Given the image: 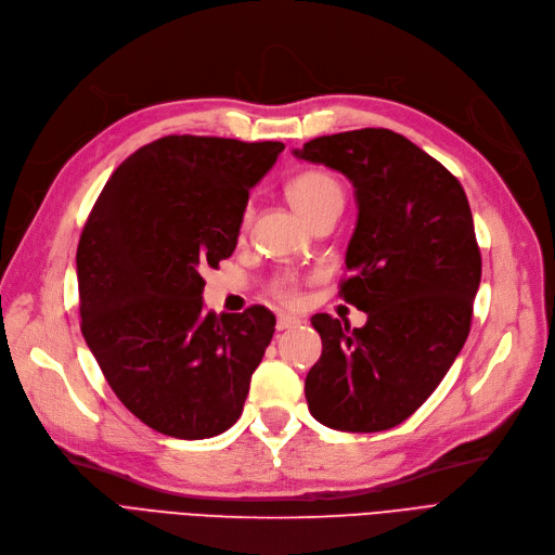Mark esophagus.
I'll return each mask as SVG.
<instances>
[{
  "mask_svg": "<svg viewBox=\"0 0 555 555\" xmlns=\"http://www.w3.org/2000/svg\"><path fill=\"white\" fill-rule=\"evenodd\" d=\"M296 325H300V319L289 314H278V330H292Z\"/></svg>",
  "mask_w": 555,
  "mask_h": 555,
  "instance_id": "34e87169",
  "label": "esophagus"
}]
</instances>
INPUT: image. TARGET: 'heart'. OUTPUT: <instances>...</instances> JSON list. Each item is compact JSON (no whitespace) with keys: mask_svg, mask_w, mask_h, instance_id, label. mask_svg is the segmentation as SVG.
I'll return each instance as SVG.
<instances>
[{"mask_svg":"<svg viewBox=\"0 0 555 555\" xmlns=\"http://www.w3.org/2000/svg\"><path fill=\"white\" fill-rule=\"evenodd\" d=\"M286 197L289 203L296 207V211L307 220L317 218L321 211L344 205V193L341 186L337 184L335 177H330L323 170H302L298 172L294 180L286 184ZM250 220V209L243 211L241 218V228L246 230ZM271 294L280 298L282 302H298V280L289 273H284L271 282Z\"/></svg>","mask_w":555,"mask_h":555,"instance_id":"heart-1","label":"heart"}]
</instances>
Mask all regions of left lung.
<instances>
[{
    "mask_svg": "<svg viewBox=\"0 0 555 555\" xmlns=\"http://www.w3.org/2000/svg\"><path fill=\"white\" fill-rule=\"evenodd\" d=\"M344 172L358 225L339 294L366 312L362 327L312 317L321 360L305 396L323 426L389 430L437 389L469 337L480 250L469 201L455 177L391 129H354L294 150Z\"/></svg>",
    "mask_w": 555,
    "mask_h": 555,
    "instance_id": "left-lung-1",
    "label": "left lung"
}]
</instances>
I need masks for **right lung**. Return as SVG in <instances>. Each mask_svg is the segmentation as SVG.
I'll return each mask as SVG.
<instances>
[{
	"mask_svg": "<svg viewBox=\"0 0 555 555\" xmlns=\"http://www.w3.org/2000/svg\"><path fill=\"white\" fill-rule=\"evenodd\" d=\"M278 141L164 137L102 189L79 248L81 335L108 387L145 426L205 439L236 424L275 317L203 309V271L228 259Z\"/></svg>",
	"mask_w": 555,
	"mask_h": 555,
	"instance_id": "add662e5",
	"label": "right lung"
}]
</instances>
